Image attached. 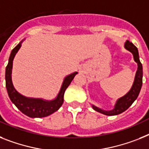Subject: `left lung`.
<instances>
[{
	"instance_id": "8db88e82",
	"label": "left lung",
	"mask_w": 149,
	"mask_h": 149,
	"mask_svg": "<svg viewBox=\"0 0 149 149\" xmlns=\"http://www.w3.org/2000/svg\"><path fill=\"white\" fill-rule=\"evenodd\" d=\"M125 48L126 49L129 50L130 52H132L133 55L134 60L136 61L137 65H138V68L136 71V76H135V79H134L133 84H132V88L130 91L128 92L126 95L123 97L119 98L116 100V103L114 106V108L112 110H104L102 109L97 107L95 106L92 105V107L96 111L101 113L104 115H107V116H114V115H118V114L122 113L123 112L126 110L128 108L130 107V106L132 105L136 98L138 97L139 92L141 91L142 85V63L140 62L139 60V52L137 48L132 44V42H130V41H126L125 43Z\"/></svg>"
}]
</instances>
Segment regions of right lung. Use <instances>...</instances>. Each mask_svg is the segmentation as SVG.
<instances>
[{"label":"right lung","mask_w":149,"mask_h":149,"mask_svg":"<svg viewBox=\"0 0 149 149\" xmlns=\"http://www.w3.org/2000/svg\"><path fill=\"white\" fill-rule=\"evenodd\" d=\"M22 40L18 45L16 46L10 55L8 64L6 67L5 72V81L6 88H7V94L10 99L14 105L18 108V110L25 114L26 116L32 118L45 117L49 116L52 113L57 111L64 102V94L65 90L69 86L74 76L77 74V72L66 76L63 81L62 85L61 87L59 93L58 94L55 99L52 100H45L41 98H32L26 97L25 96L20 94L17 90L14 88L12 82V68H13V61L15 57L16 54L21 47Z\"/></svg>","instance_id":"right-lung-1"}]
</instances>
